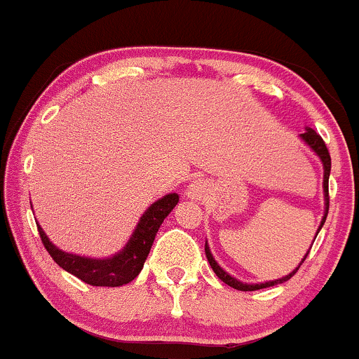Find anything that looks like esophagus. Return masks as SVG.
<instances>
[{
	"label": "esophagus",
	"mask_w": 359,
	"mask_h": 359,
	"mask_svg": "<svg viewBox=\"0 0 359 359\" xmlns=\"http://www.w3.org/2000/svg\"><path fill=\"white\" fill-rule=\"evenodd\" d=\"M210 192V184L206 180H192V182L187 186L186 194L189 199H194V201H199V199H205Z\"/></svg>",
	"instance_id": "esophagus-1"
}]
</instances>
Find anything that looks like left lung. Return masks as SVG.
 I'll use <instances>...</instances> for the list:
<instances>
[{
	"label": "left lung",
	"instance_id": "8db88e82",
	"mask_svg": "<svg viewBox=\"0 0 359 359\" xmlns=\"http://www.w3.org/2000/svg\"><path fill=\"white\" fill-rule=\"evenodd\" d=\"M301 139H303V141L306 142L309 148H311L313 151H315L316 154H318V158H320V160H322V163H323V194H325V215H323L322 224H320V227H318V232H320V229L323 227V224H325V220H327V213H329L330 153H329V149H327V146H325V142H323V139L320 137V135L316 134V132L313 130V129H306V132H304V134H301ZM316 236H318V233H316ZM205 252H206V258H208L210 266H211V269H213L215 273H217V277L220 278L222 282H225V284L230 285V287H233V289H237V290H258V289L271 287V285H277V284H284L285 280H289V278L292 277V275L296 273L297 270H299V266L303 265L304 259H306V256H308L309 251L306 252V255H304V258L301 259L299 266H297L296 270H292L289 275H285V277L277 278V280H271V282H265V284H243V282H241V280H237V278H233L232 275H229L227 271L222 269V266L218 265L217 262H215L213 255H211V251H210V248H208V243L205 244Z\"/></svg>",
	"mask_w": 359,
	"mask_h": 359
}]
</instances>
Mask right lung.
Instances as JSON below:
<instances>
[{"mask_svg": "<svg viewBox=\"0 0 359 359\" xmlns=\"http://www.w3.org/2000/svg\"><path fill=\"white\" fill-rule=\"evenodd\" d=\"M177 203H179V194H175V192L163 196L156 203H153L141 217L126 248L116 252V255L110 256V258L103 259L86 258V256L62 251L48 239V236L39 225H37V230H39V237L46 251L50 252L51 258L63 270L75 275V277L81 278L82 282L89 285L120 287V285L129 284V282L134 280L139 271L142 270L158 229L163 224L165 218L168 217L170 211L175 208Z\"/></svg>", "mask_w": 359, "mask_h": 359, "instance_id": "1", "label": "right lung"}]
</instances>
